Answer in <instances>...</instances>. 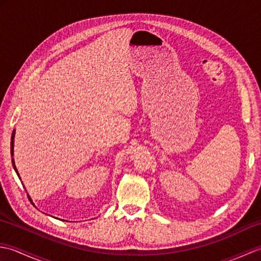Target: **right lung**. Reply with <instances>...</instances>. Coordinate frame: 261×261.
<instances>
[{"label": "right lung", "mask_w": 261, "mask_h": 261, "mask_svg": "<svg viewBox=\"0 0 261 261\" xmlns=\"http://www.w3.org/2000/svg\"><path fill=\"white\" fill-rule=\"evenodd\" d=\"M14 136H15V130H13V134H12V137H11V156L13 157V149H14ZM12 164H13V168H14V170H15V173L18 174V176H19V173H18V169H16V167H15V164H14V159L12 158ZM19 178H20V176H19ZM29 196V195H28ZM29 199L31 201V197L29 196ZM31 203H32V201H31ZM33 204V203H32Z\"/></svg>", "instance_id": "right-lung-1"}]
</instances>
